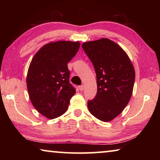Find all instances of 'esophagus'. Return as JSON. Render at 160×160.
<instances>
[{
  "label": "esophagus",
  "mask_w": 160,
  "mask_h": 160,
  "mask_svg": "<svg viewBox=\"0 0 160 160\" xmlns=\"http://www.w3.org/2000/svg\"><path fill=\"white\" fill-rule=\"evenodd\" d=\"M79 89H80V91H83L84 90H85V85H80V86H79Z\"/></svg>",
  "instance_id": "obj_1"
}]
</instances>
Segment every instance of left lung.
<instances>
[{
  "instance_id": "obj_1",
  "label": "left lung",
  "mask_w": 160,
  "mask_h": 160,
  "mask_svg": "<svg viewBox=\"0 0 160 160\" xmlns=\"http://www.w3.org/2000/svg\"><path fill=\"white\" fill-rule=\"evenodd\" d=\"M82 47L97 75V92L88 102V109L99 120L110 121L123 112L131 99L133 66L123 48L107 38L85 42Z\"/></svg>"
}]
</instances>
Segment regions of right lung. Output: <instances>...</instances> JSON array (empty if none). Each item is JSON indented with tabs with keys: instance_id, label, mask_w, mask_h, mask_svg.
Segmentation results:
<instances>
[{
	"instance_id": "1",
	"label": "right lung",
	"mask_w": 160,
	"mask_h": 160,
	"mask_svg": "<svg viewBox=\"0 0 160 160\" xmlns=\"http://www.w3.org/2000/svg\"><path fill=\"white\" fill-rule=\"evenodd\" d=\"M80 42L58 41L44 45L29 65L27 87L31 102L49 119L63 115L75 89L69 82L68 63L80 48Z\"/></svg>"
}]
</instances>
